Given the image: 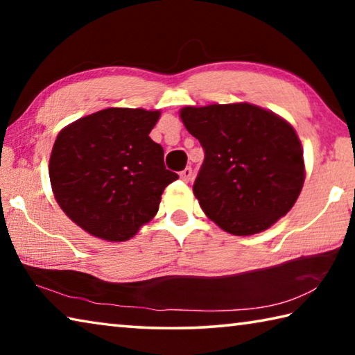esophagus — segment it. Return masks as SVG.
<instances>
[{
	"label": "esophagus",
	"mask_w": 355,
	"mask_h": 355,
	"mask_svg": "<svg viewBox=\"0 0 355 355\" xmlns=\"http://www.w3.org/2000/svg\"><path fill=\"white\" fill-rule=\"evenodd\" d=\"M191 177H192V169H191L189 166L184 167V169H183L182 172H180V178H182L183 182H189Z\"/></svg>",
	"instance_id": "esophagus-1"
}]
</instances>
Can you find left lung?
Returning <instances> with one entry per match:
<instances>
[{
    "label": "left lung",
    "mask_w": 355,
    "mask_h": 355,
    "mask_svg": "<svg viewBox=\"0 0 355 355\" xmlns=\"http://www.w3.org/2000/svg\"><path fill=\"white\" fill-rule=\"evenodd\" d=\"M180 116L205 152L192 191L209 219L245 236L290 211L305 177L290 123L249 103L186 106Z\"/></svg>",
    "instance_id": "8db88e82"
}]
</instances>
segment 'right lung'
Wrapping results in <instances>:
<instances>
[{
  "instance_id": "obj_1",
  "label": "right lung",
  "mask_w": 355,
  "mask_h": 355,
  "mask_svg": "<svg viewBox=\"0 0 355 355\" xmlns=\"http://www.w3.org/2000/svg\"><path fill=\"white\" fill-rule=\"evenodd\" d=\"M159 111L107 107L58 135L50 158L53 194L69 218L106 241H127L158 211L178 175L150 139Z\"/></svg>"
}]
</instances>
